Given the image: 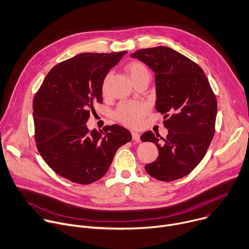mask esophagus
<instances>
[{
	"mask_svg": "<svg viewBox=\"0 0 249 249\" xmlns=\"http://www.w3.org/2000/svg\"><path fill=\"white\" fill-rule=\"evenodd\" d=\"M131 135H132V139L136 142H140V134L136 131H131Z\"/></svg>",
	"mask_w": 249,
	"mask_h": 249,
	"instance_id": "1",
	"label": "esophagus"
}]
</instances>
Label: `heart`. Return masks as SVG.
Here are the masks:
<instances>
[{"instance_id":"1","label":"heart","mask_w":249,"mask_h":249,"mask_svg":"<svg viewBox=\"0 0 249 249\" xmlns=\"http://www.w3.org/2000/svg\"><path fill=\"white\" fill-rule=\"evenodd\" d=\"M126 71L133 82L141 78H150L147 67L141 62H131L126 66ZM108 76L103 81V93L107 90ZM149 106L145 102H124L121 103L115 113L116 119L128 126H137L140 124L143 117L148 113Z\"/></svg>"}]
</instances>
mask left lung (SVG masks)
Instances as JSON below:
<instances>
[{
  "label": "left lung",
  "mask_w": 249,
  "mask_h": 249,
  "mask_svg": "<svg viewBox=\"0 0 249 249\" xmlns=\"http://www.w3.org/2000/svg\"><path fill=\"white\" fill-rule=\"evenodd\" d=\"M155 72L156 111L164 116L166 138L146 131L142 141L159 150L146 172L162 181L188 175L204 158L215 133L217 99L203 70L175 50L159 46L131 54Z\"/></svg>",
  "instance_id": "8db88e82"
}]
</instances>
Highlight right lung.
<instances>
[{"label":"right lung","mask_w":249,"mask_h":249,"mask_svg":"<svg viewBox=\"0 0 249 249\" xmlns=\"http://www.w3.org/2000/svg\"><path fill=\"white\" fill-rule=\"evenodd\" d=\"M126 53H82L66 60L48 72L34 96L36 147L50 168L72 182L103 178L118 149L131 140L119 124L104 132L86 126L93 105L103 101L107 73Z\"/></svg>","instance_id":"obj_1"}]
</instances>
